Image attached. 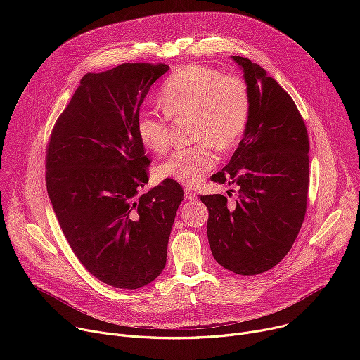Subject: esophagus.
<instances>
[{
    "label": "esophagus",
    "mask_w": 360,
    "mask_h": 360,
    "mask_svg": "<svg viewBox=\"0 0 360 360\" xmlns=\"http://www.w3.org/2000/svg\"><path fill=\"white\" fill-rule=\"evenodd\" d=\"M185 198L186 199H195L196 198V192L189 189V188H185Z\"/></svg>",
    "instance_id": "obj_1"
}]
</instances>
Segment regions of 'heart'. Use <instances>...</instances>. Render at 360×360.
<instances>
[{
    "label": "heart",
    "mask_w": 360,
    "mask_h": 360,
    "mask_svg": "<svg viewBox=\"0 0 360 360\" xmlns=\"http://www.w3.org/2000/svg\"><path fill=\"white\" fill-rule=\"evenodd\" d=\"M160 104L164 114L142 110L136 117V134L142 145L164 153L171 143V120L191 118L193 146L182 148L157 168L160 179L193 186L218 164V149L232 148L243 135L249 118V95L233 75L200 65H185L162 85Z\"/></svg>",
    "instance_id": "heart-1"
}]
</instances>
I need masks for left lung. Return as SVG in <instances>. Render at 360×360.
<instances>
[{
    "mask_svg": "<svg viewBox=\"0 0 360 360\" xmlns=\"http://www.w3.org/2000/svg\"><path fill=\"white\" fill-rule=\"evenodd\" d=\"M232 58L243 70L249 118L229 164L211 179L236 184L238 199L199 198L210 211L208 240L217 262L238 275H258L285 258L303 224L309 136L290 95L258 64Z\"/></svg>",
    "mask_w": 360,
    "mask_h": 360,
    "instance_id": "left-lung-1",
    "label": "left lung"
}]
</instances>
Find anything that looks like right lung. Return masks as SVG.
<instances>
[{
  "label": "right lung",
  "instance_id": "1",
  "mask_svg": "<svg viewBox=\"0 0 360 360\" xmlns=\"http://www.w3.org/2000/svg\"><path fill=\"white\" fill-rule=\"evenodd\" d=\"M165 64L125 63L85 74L51 131L45 184L78 261L101 282L138 289L167 264L182 186L165 179L138 196L150 161L136 134L139 107Z\"/></svg>",
  "mask_w": 360,
  "mask_h": 360
}]
</instances>
